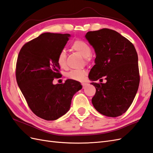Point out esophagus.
I'll return each mask as SVG.
<instances>
[{
    "mask_svg": "<svg viewBox=\"0 0 153 153\" xmlns=\"http://www.w3.org/2000/svg\"><path fill=\"white\" fill-rule=\"evenodd\" d=\"M82 88H84L85 86H86V85H88V84L87 83H84V82H83V83H82Z\"/></svg>",
    "mask_w": 153,
    "mask_h": 153,
    "instance_id": "1",
    "label": "esophagus"
}]
</instances>
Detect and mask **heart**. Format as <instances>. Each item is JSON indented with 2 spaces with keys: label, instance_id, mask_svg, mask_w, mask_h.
Returning a JSON list of instances; mask_svg holds the SVG:
<instances>
[{
  "label": "heart",
  "instance_id": "obj_1",
  "mask_svg": "<svg viewBox=\"0 0 153 153\" xmlns=\"http://www.w3.org/2000/svg\"><path fill=\"white\" fill-rule=\"evenodd\" d=\"M72 48L75 51L80 54L84 58H85L87 62L90 60L91 57V48L90 46L82 40H76L73 45ZM57 62L59 66L62 68H64L66 66V53L64 50L59 52ZM87 72L85 70H74L68 74V77L71 79L75 80H82L84 79Z\"/></svg>",
  "mask_w": 153,
  "mask_h": 153
}]
</instances>
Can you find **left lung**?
<instances>
[{
	"label": "left lung",
	"mask_w": 153,
	"mask_h": 153,
	"mask_svg": "<svg viewBox=\"0 0 153 153\" xmlns=\"http://www.w3.org/2000/svg\"><path fill=\"white\" fill-rule=\"evenodd\" d=\"M85 38L94 47L95 65L89 74L96 88L91 102L96 110L115 117L131 105L140 84L138 58L133 44L120 33L108 28L87 32ZM105 77L106 83L94 82Z\"/></svg>",
	"instance_id": "8db88e82"
}]
</instances>
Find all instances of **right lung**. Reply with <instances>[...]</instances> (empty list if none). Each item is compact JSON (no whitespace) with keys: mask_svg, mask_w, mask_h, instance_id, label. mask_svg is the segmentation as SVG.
Instances as JSON below:
<instances>
[{"mask_svg":"<svg viewBox=\"0 0 153 153\" xmlns=\"http://www.w3.org/2000/svg\"><path fill=\"white\" fill-rule=\"evenodd\" d=\"M70 37L69 33H42L25 44L18 55L17 84L30 110L45 120H56L68 112L73 95L82 88L71 79L64 84L53 82L62 76L57 58Z\"/></svg>","mask_w":153,"mask_h":153,"instance_id":"add662e5","label":"right lung"}]
</instances>
